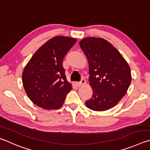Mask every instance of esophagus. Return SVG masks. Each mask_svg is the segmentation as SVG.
I'll return each instance as SVG.
<instances>
[{
  "instance_id": "34e87169",
  "label": "esophagus",
  "mask_w": 150,
  "mask_h": 150,
  "mask_svg": "<svg viewBox=\"0 0 150 150\" xmlns=\"http://www.w3.org/2000/svg\"><path fill=\"white\" fill-rule=\"evenodd\" d=\"M77 86H83V85L86 84V81H85V79L84 78L82 79L81 81L78 82V83H77Z\"/></svg>"
}]
</instances>
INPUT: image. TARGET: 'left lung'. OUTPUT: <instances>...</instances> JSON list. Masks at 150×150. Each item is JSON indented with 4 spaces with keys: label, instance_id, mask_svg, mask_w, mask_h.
Wrapping results in <instances>:
<instances>
[{
    "label": "left lung",
    "instance_id": "left-lung-1",
    "mask_svg": "<svg viewBox=\"0 0 150 150\" xmlns=\"http://www.w3.org/2000/svg\"><path fill=\"white\" fill-rule=\"evenodd\" d=\"M89 65V83L93 95L85 103L94 111L110 109L118 103L130 86L131 69L110 42L101 38L88 37L79 42Z\"/></svg>",
    "mask_w": 150,
    "mask_h": 150
}]
</instances>
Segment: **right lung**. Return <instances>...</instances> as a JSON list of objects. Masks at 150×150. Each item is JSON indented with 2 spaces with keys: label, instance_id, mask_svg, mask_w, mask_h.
<instances>
[{
  "label": "right lung",
  "instance_id": "obj_1",
  "mask_svg": "<svg viewBox=\"0 0 150 150\" xmlns=\"http://www.w3.org/2000/svg\"><path fill=\"white\" fill-rule=\"evenodd\" d=\"M75 38L55 36L37 50L22 73L23 87L29 99L44 109L55 110L62 106L67 93L72 89L62 63Z\"/></svg>",
  "mask_w": 150,
  "mask_h": 150
}]
</instances>
